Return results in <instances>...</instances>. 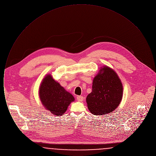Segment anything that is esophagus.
I'll use <instances>...</instances> for the list:
<instances>
[{
    "mask_svg": "<svg viewBox=\"0 0 156 156\" xmlns=\"http://www.w3.org/2000/svg\"><path fill=\"white\" fill-rule=\"evenodd\" d=\"M76 99L79 102H82L83 100V97H82V96H78V97H76Z\"/></svg>",
    "mask_w": 156,
    "mask_h": 156,
    "instance_id": "34e87169",
    "label": "esophagus"
}]
</instances>
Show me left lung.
I'll return each instance as SVG.
<instances>
[{"mask_svg":"<svg viewBox=\"0 0 156 156\" xmlns=\"http://www.w3.org/2000/svg\"><path fill=\"white\" fill-rule=\"evenodd\" d=\"M122 97L123 85L117 73L109 67H101L86 99L89 111L94 115L111 113L118 107Z\"/></svg>","mask_w":156,"mask_h":156,"instance_id":"8db88e82","label":"left lung"}]
</instances>
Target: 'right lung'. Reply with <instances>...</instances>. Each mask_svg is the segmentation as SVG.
I'll return each instance as SVG.
<instances>
[{
  "label": "right lung",
  "mask_w": 156,
  "mask_h": 156,
  "mask_svg": "<svg viewBox=\"0 0 156 156\" xmlns=\"http://www.w3.org/2000/svg\"><path fill=\"white\" fill-rule=\"evenodd\" d=\"M38 94L45 108L58 116L63 115L68 106L75 101L73 95L55 81L50 74L46 75L43 79Z\"/></svg>",
  "instance_id": "add662e5"
}]
</instances>
